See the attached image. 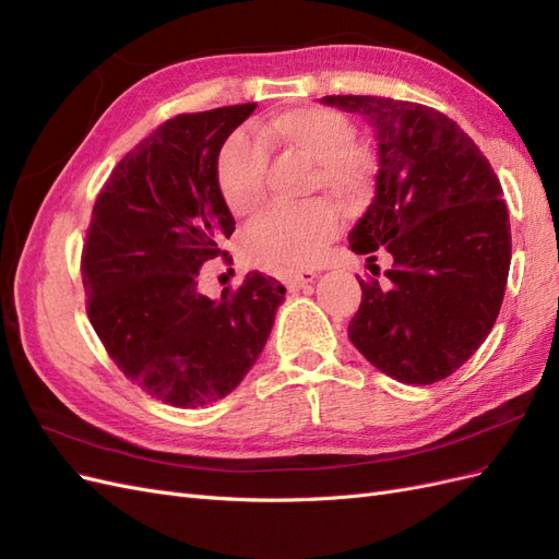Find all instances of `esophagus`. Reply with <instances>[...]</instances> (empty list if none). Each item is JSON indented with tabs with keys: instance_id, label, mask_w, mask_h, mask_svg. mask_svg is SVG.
<instances>
[{
	"instance_id": "1",
	"label": "esophagus",
	"mask_w": 559,
	"mask_h": 559,
	"mask_svg": "<svg viewBox=\"0 0 559 559\" xmlns=\"http://www.w3.org/2000/svg\"><path fill=\"white\" fill-rule=\"evenodd\" d=\"M317 277V273L314 270H298V273H294V275H289L284 280V286L289 292H298V289H302V286L306 284H310L312 280Z\"/></svg>"
}]
</instances>
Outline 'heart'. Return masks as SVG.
Listing matches in <instances>:
<instances>
[{
  "instance_id": "heart-1",
  "label": "heart",
  "mask_w": 559,
  "mask_h": 559,
  "mask_svg": "<svg viewBox=\"0 0 559 559\" xmlns=\"http://www.w3.org/2000/svg\"><path fill=\"white\" fill-rule=\"evenodd\" d=\"M259 132L286 156L312 160V189H324L357 210L373 191V158L354 144V128L329 107H294L267 116ZM267 154L247 134L235 132L216 156V186L235 216L257 214L265 202ZM341 228V214L329 200L265 212L253 224L242 251L251 265L277 275L312 265Z\"/></svg>"
}]
</instances>
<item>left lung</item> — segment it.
Segmentation results:
<instances>
[{
  "mask_svg": "<svg viewBox=\"0 0 559 559\" xmlns=\"http://www.w3.org/2000/svg\"><path fill=\"white\" fill-rule=\"evenodd\" d=\"M378 134V183L349 247L389 250L384 283L359 280L347 333L364 357L405 384L445 380L499 317L511 267V222L492 165L441 111L376 95H326Z\"/></svg>",
  "mask_w": 559,
  "mask_h": 559,
  "instance_id": "left-lung-1",
  "label": "left lung"
}]
</instances>
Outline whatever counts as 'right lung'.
<instances>
[{
	"label": "right lung",
	"instance_id": "add662e5",
	"mask_svg": "<svg viewBox=\"0 0 559 559\" xmlns=\"http://www.w3.org/2000/svg\"><path fill=\"white\" fill-rule=\"evenodd\" d=\"M257 105L179 114L118 163L99 191L81 277L86 312L121 373L175 408H200L242 382L286 289L253 270L212 300L200 267L230 253L235 218L216 186V156Z\"/></svg>",
	"mask_w": 559,
	"mask_h": 559
}]
</instances>
